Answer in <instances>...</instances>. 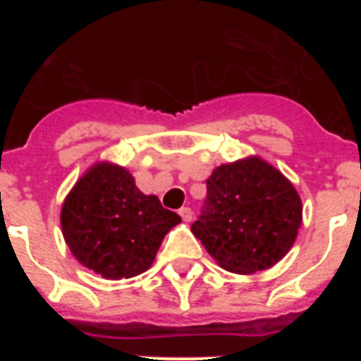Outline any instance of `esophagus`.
I'll use <instances>...</instances> for the list:
<instances>
[{
	"mask_svg": "<svg viewBox=\"0 0 361 361\" xmlns=\"http://www.w3.org/2000/svg\"><path fill=\"white\" fill-rule=\"evenodd\" d=\"M178 215L183 216L184 222H191V219H193V212L190 208H180L178 209Z\"/></svg>",
	"mask_w": 361,
	"mask_h": 361,
	"instance_id": "1",
	"label": "esophagus"
}]
</instances>
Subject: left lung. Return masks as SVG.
Instances as JSON below:
<instances>
[{"instance_id":"8db88e82","label":"left lung","mask_w":361,"mask_h":361,"mask_svg":"<svg viewBox=\"0 0 361 361\" xmlns=\"http://www.w3.org/2000/svg\"><path fill=\"white\" fill-rule=\"evenodd\" d=\"M191 231L222 269L240 275L269 269L295 244L302 200L295 186L260 157L215 168Z\"/></svg>"}]
</instances>
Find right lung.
Wrapping results in <instances>:
<instances>
[{"instance_id":"1","label":"right lung","mask_w":361,"mask_h":361,"mask_svg":"<svg viewBox=\"0 0 361 361\" xmlns=\"http://www.w3.org/2000/svg\"><path fill=\"white\" fill-rule=\"evenodd\" d=\"M180 216L145 195L126 168L97 162L79 178L61 208L66 245L79 262L110 280L141 275Z\"/></svg>"}]
</instances>
